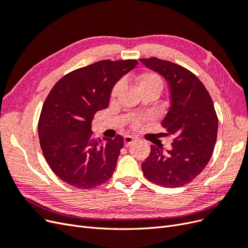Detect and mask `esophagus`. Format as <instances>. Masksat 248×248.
Returning a JSON list of instances; mask_svg holds the SVG:
<instances>
[{
  "label": "esophagus",
  "instance_id": "34e87169",
  "mask_svg": "<svg viewBox=\"0 0 248 248\" xmlns=\"http://www.w3.org/2000/svg\"><path fill=\"white\" fill-rule=\"evenodd\" d=\"M136 141V139L130 137V136H125L124 137V146L125 147H129L131 144Z\"/></svg>",
  "mask_w": 248,
  "mask_h": 248
}]
</instances>
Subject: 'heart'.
Here are the masks:
<instances>
[{"label":"heart","instance_id":"1","mask_svg":"<svg viewBox=\"0 0 248 248\" xmlns=\"http://www.w3.org/2000/svg\"><path fill=\"white\" fill-rule=\"evenodd\" d=\"M137 81L140 92L148 91V90H155V91L161 92L163 84L160 77L158 74L153 73V72H146L140 74L137 78ZM122 88V81H119L115 85L114 89L111 91V97H116L119 93L120 90Z\"/></svg>","mask_w":248,"mask_h":248}]
</instances>
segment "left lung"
<instances>
[{"instance_id": "8db88e82", "label": "left lung", "mask_w": 248, "mask_h": 248, "mask_svg": "<svg viewBox=\"0 0 248 248\" xmlns=\"http://www.w3.org/2000/svg\"><path fill=\"white\" fill-rule=\"evenodd\" d=\"M149 69L167 79L170 107L161 122L167 136H174L171 149L151 145L141 163L144 176L163 187H181L206 168L216 142L218 119L202 82L184 67L157 58L140 59Z\"/></svg>"}]
</instances>
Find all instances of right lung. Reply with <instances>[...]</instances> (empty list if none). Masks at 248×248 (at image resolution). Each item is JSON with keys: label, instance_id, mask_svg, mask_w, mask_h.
I'll return each mask as SVG.
<instances>
[{"label": "right lung", "instance_id": "1", "mask_svg": "<svg viewBox=\"0 0 248 248\" xmlns=\"http://www.w3.org/2000/svg\"><path fill=\"white\" fill-rule=\"evenodd\" d=\"M137 64V60H103L66 74L51 89L42 107L38 134L44 158L67 184L90 189L111 177L123 138L95 140L92 120L108 107L112 88Z\"/></svg>", "mask_w": 248, "mask_h": 248}]
</instances>
